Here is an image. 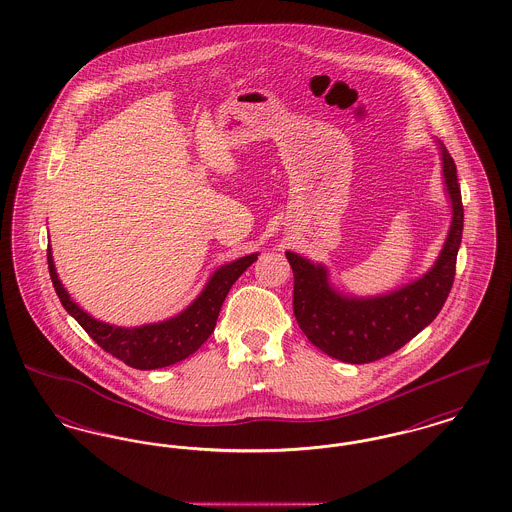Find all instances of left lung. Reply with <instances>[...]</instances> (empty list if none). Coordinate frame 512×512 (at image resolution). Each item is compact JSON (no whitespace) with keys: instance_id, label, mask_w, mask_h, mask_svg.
I'll use <instances>...</instances> for the list:
<instances>
[{"instance_id":"1","label":"left lung","mask_w":512,"mask_h":512,"mask_svg":"<svg viewBox=\"0 0 512 512\" xmlns=\"http://www.w3.org/2000/svg\"><path fill=\"white\" fill-rule=\"evenodd\" d=\"M443 178L453 203V222L434 268L413 284L374 299H353L328 286L326 270L286 253L293 270V315L313 345L343 363L384 359L438 317L453 288L463 238V197L457 167L441 146Z\"/></svg>"}]
</instances>
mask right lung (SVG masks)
Segmentation results:
<instances>
[{"mask_svg": "<svg viewBox=\"0 0 512 512\" xmlns=\"http://www.w3.org/2000/svg\"><path fill=\"white\" fill-rule=\"evenodd\" d=\"M255 259L257 253L220 267L209 280L207 288L178 317L140 328H119L86 315L71 301L69 293L65 292L57 278L51 259V249L48 247L49 276L61 305L67 309L71 317L76 318V322L103 351L121 359L124 365L138 370H153L184 361L209 340V336L215 330L226 293L230 292L232 284Z\"/></svg>", "mask_w": 512, "mask_h": 512, "instance_id": "add662e5", "label": "right lung"}]
</instances>
